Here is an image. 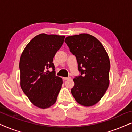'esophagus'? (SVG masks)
<instances>
[{
  "instance_id": "34e87169",
  "label": "esophagus",
  "mask_w": 132,
  "mask_h": 132,
  "mask_svg": "<svg viewBox=\"0 0 132 132\" xmlns=\"http://www.w3.org/2000/svg\"><path fill=\"white\" fill-rule=\"evenodd\" d=\"M71 79V77H63V79H64V80H68V79Z\"/></svg>"
}]
</instances>
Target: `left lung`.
I'll return each mask as SVG.
<instances>
[{
    "label": "left lung",
    "mask_w": 132,
    "mask_h": 132,
    "mask_svg": "<svg viewBox=\"0 0 132 132\" xmlns=\"http://www.w3.org/2000/svg\"><path fill=\"white\" fill-rule=\"evenodd\" d=\"M65 42L76 57L81 74L73 79L72 95L81 105H94L109 85L110 61L107 52L96 38L88 34L67 37Z\"/></svg>",
    "instance_id": "obj_1"
}]
</instances>
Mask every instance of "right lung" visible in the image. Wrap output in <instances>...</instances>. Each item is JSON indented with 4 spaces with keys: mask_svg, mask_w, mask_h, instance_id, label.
Here are the masks:
<instances>
[{
    "mask_svg": "<svg viewBox=\"0 0 132 132\" xmlns=\"http://www.w3.org/2000/svg\"><path fill=\"white\" fill-rule=\"evenodd\" d=\"M64 38V35L39 34L21 53L19 63L21 88L32 103L41 109L55 103L62 87V79L55 75L53 60ZM49 68L53 71L47 70Z\"/></svg>",
    "mask_w": 132,
    "mask_h": 132,
    "instance_id": "right-lung-1",
    "label": "right lung"
}]
</instances>
